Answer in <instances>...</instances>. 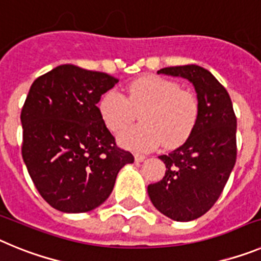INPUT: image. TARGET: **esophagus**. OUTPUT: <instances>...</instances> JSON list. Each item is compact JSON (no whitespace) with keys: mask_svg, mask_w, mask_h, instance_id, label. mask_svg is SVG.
Segmentation results:
<instances>
[{"mask_svg":"<svg viewBox=\"0 0 261 261\" xmlns=\"http://www.w3.org/2000/svg\"><path fill=\"white\" fill-rule=\"evenodd\" d=\"M145 158H146V156L142 155V154H138V153L135 154V161H136V162H144Z\"/></svg>","mask_w":261,"mask_h":261,"instance_id":"obj_1","label":"esophagus"}]
</instances>
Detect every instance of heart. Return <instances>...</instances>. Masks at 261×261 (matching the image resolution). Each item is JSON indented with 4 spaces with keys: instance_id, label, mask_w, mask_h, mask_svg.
<instances>
[{
    "instance_id": "heart-1",
    "label": "heart",
    "mask_w": 261,
    "mask_h": 261,
    "mask_svg": "<svg viewBox=\"0 0 261 261\" xmlns=\"http://www.w3.org/2000/svg\"><path fill=\"white\" fill-rule=\"evenodd\" d=\"M141 110V125L119 135L120 145L126 149L147 151L162 142L165 147L176 146L190 136L197 119L195 95L174 81L154 74L132 81L125 96L110 90L99 103V112L111 132L123 130Z\"/></svg>"
}]
</instances>
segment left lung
<instances>
[{"label": "left lung", "mask_w": 261, "mask_h": 261, "mask_svg": "<svg viewBox=\"0 0 261 261\" xmlns=\"http://www.w3.org/2000/svg\"><path fill=\"white\" fill-rule=\"evenodd\" d=\"M158 74L186 78L197 94V119L181 146L161 155L166 174L149 184L153 205L166 217L188 222L218 200L237 161V117L229 93L199 65L170 66Z\"/></svg>", "instance_id": "8db88e82"}]
</instances>
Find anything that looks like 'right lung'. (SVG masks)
I'll use <instances>...</instances> for the list:
<instances>
[{"instance_id": "right-lung-1", "label": "right lung", "mask_w": 261, "mask_h": 261, "mask_svg": "<svg viewBox=\"0 0 261 261\" xmlns=\"http://www.w3.org/2000/svg\"><path fill=\"white\" fill-rule=\"evenodd\" d=\"M119 80L65 64L34 81L20 112L22 156L41 197L64 213L102 205L135 158L120 149L99 112Z\"/></svg>"}]
</instances>
